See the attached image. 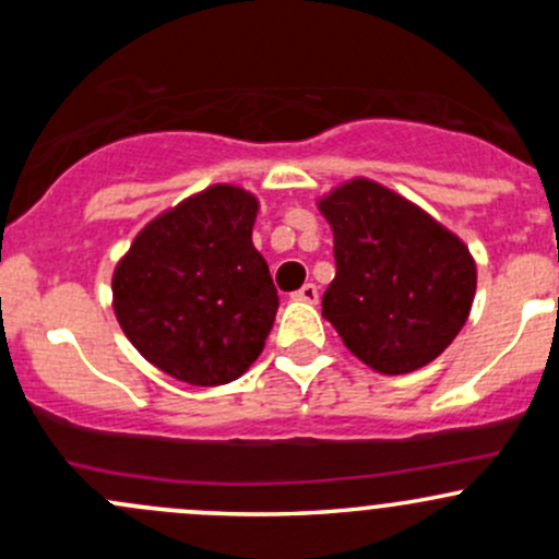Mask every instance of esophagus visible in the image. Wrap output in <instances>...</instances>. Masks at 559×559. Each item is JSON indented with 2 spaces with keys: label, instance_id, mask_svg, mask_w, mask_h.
<instances>
[{
  "label": "esophagus",
  "instance_id": "obj_1",
  "mask_svg": "<svg viewBox=\"0 0 559 559\" xmlns=\"http://www.w3.org/2000/svg\"><path fill=\"white\" fill-rule=\"evenodd\" d=\"M295 300L316 306V302H319V289H316V284H306L300 292H295Z\"/></svg>",
  "mask_w": 559,
  "mask_h": 559
}]
</instances>
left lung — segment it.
I'll return each instance as SVG.
<instances>
[{
    "label": "left lung",
    "mask_w": 559,
    "mask_h": 559,
    "mask_svg": "<svg viewBox=\"0 0 559 559\" xmlns=\"http://www.w3.org/2000/svg\"><path fill=\"white\" fill-rule=\"evenodd\" d=\"M335 238V278L321 316L348 352L384 376L441 357L465 326L476 262L441 222L370 178H352L319 200Z\"/></svg>",
    "instance_id": "1"
}]
</instances>
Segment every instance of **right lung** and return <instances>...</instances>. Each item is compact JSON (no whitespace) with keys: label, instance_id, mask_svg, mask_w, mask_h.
Instances as JSON below:
<instances>
[{"label":"right lung","instance_id":"add662e5","mask_svg":"<svg viewBox=\"0 0 559 559\" xmlns=\"http://www.w3.org/2000/svg\"><path fill=\"white\" fill-rule=\"evenodd\" d=\"M259 200L233 183L159 213L112 270V311L154 368L191 386L240 379L278 311L270 267L253 248Z\"/></svg>","mask_w":559,"mask_h":559}]
</instances>
